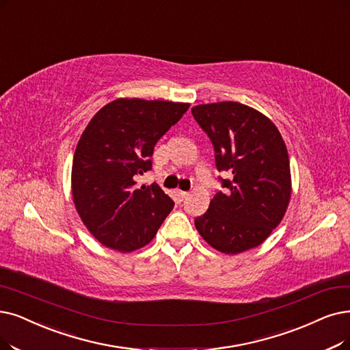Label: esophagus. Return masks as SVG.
<instances>
[{
	"label": "esophagus",
	"mask_w": 350,
	"mask_h": 350,
	"mask_svg": "<svg viewBox=\"0 0 350 350\" xmlns=\"http://www.w3.org/2000/svg\"><path fill=\"white\" fill-rule=\"evenodd\" d=\"M188 192H185V191H176V197H178V200L179 201H184L187 197H188Z\"/></svg>",
	"instance_id": "esophagus-1"
}]
</instances>
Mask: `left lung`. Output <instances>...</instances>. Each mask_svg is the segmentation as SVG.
<instances>
[{
	"mask_svg": "<svg viewBox=\"0 0 350 350\" xmlns=\"http://www.w3.org/2000/svg\"><path fill=\"white\" fill-rule=\"evenodd\" d=\"M192 115L211 139L218 171L232 174L195 227L224 254L256 248L282 222L291 197L283 136L261 111L239 102L197 105Z\"/></svg>",
	"mask_w": 350,
	"mask_h": 350,
	"instance_id": "1",
	"label": "left lung"
}]
</instances>
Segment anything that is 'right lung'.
<instances>
[{"instance_id": "add662e5", "label": "right lung", "mask_w": 350, "mask_h": 350, "mask_svg": "<svg viewBox=\"0 0 350 350\" xmlns=\"http://www.w3.org/2000/svg\"><path fill=\"white\" fill-rule=\"evenodd\" d=\"M189 103L119 97L83 131L72 166V195L83 224L102 245L132 253L149 244L174 201L157 185L139 187L159 139Z\"/></svg>"}]
</instances>
